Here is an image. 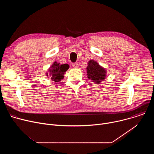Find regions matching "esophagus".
<instances>
[{"mask_svg": "<svg viewBox=\"0 0 154 154\" xmlns=\"http://www.w3.org/2000/svg\"><path fill=\"white\" fill-rule=\"evenodd\" d=\"M72 66H73L74 68H78L79 66V64H78V63H73Z\"/></svg>", "mask_w": 154, "mask_h": 154, "instance_id": "esophagus-1", "label": "esophagus"}]
</instances>
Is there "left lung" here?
<instances>
[{
	"instance_id": "obj_1",
	"label": "left lung",
	"mask_w": 154,
	"mask_h": 154,
	"mask_svg": "<svg viewBox=\"0 0 154 154\" xmlns=\"http://www.w3.org/2000/svg\"><path fill=\"white\" fill-rule=\"evenodd\" d=\"M86 70L87 77L94 83L100 84L106 78V69L94 60H91L88 61Z\"/></svg>"
}]
</instances>
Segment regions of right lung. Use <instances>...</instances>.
I'll use <instances>...</instances> for the list:
<instances>
[{
    "label": "right lung",
    "mask_w": 154,
    "mask_h": 154,
    "mask_svg": "<svg viewBox=\"0 0 154 154\" xmlns=\"http://www.w3.org/2000/svg\"><path fill=\"white\" fill-rule=\"evenodd\" d=\"M69 68V66L68 64H60V63L55 61L51 66L49 68L48 72L46 73V75L51 77V79L55 82H60L64 79V74L65 72Z\"/></svg>",
    "instance_id": "right-lung-1"
}]
</instances>
